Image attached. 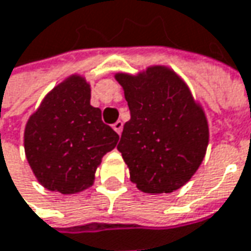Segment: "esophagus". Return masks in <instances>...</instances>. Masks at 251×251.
I'll return each instance as SVG.
<instances>
[{"mask_svg":"<svg viewBox=\"0 0 251 251\" xmlns=\"http://www.w3.org/2000/svg\"><path fill=\"white\" fill-rule=\"evenodd\" d=\"M113 128H114V131L117 132V134H121V131H123V121H116L114 124H113Z\"/></svg>","mask_w":251,"mask_h":251,"instance_id":"obj_1","label":"esophagus"}]
</instances>
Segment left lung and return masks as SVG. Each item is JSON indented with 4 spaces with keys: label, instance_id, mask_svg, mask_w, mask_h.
<instances>
[{
    "label": "left lung",
    "instance_id": "1",
    "mask_svg": "<svg viewBox=\"0 0 251 251\" xmlns=\"http://www.w3.org/2000/svg\"><path fill=\"white\" fill-rule=\"evenodd\" d=\"M131 119L117 150L130 179L145 194H169L183 186L202 164L209 128L188 86L168 68L137 75L117 73Z\"/></svg>",
    "mask_w": 251,
    "mask_h": 251
}]
</instances>
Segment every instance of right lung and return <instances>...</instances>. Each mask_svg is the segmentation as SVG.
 <instances>
[{"mask_svg": "<svg viewBox=\"0 0 251 251\" xmlns=\"http://www.w3.org/2000/svg\"><path fill=\"white\" fill-rule=\"evenodd\" d=\"M119 134L90 106V86L72 76L56 86L32 114L24 135L26 159L36 179L49 191L76 194L93 185L101 158Z\"/></svg>", "mask_w": 251, "mask_h": 251, "instance_id": "right-lung-1", "label": "right lung"}]
</instances>
